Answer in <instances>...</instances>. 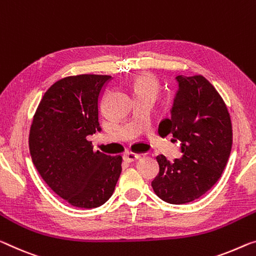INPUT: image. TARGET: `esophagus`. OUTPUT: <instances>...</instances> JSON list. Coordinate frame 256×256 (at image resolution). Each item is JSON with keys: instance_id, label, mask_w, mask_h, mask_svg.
<instances>
[{"instance_id": "34e87169", "label": "esophagus", "mask_w": 256, "mask_h": 256, "mask_svg": "<svg viewBox=\"0 0 256 256\" xmlns=\"http://www.w3.org/2000/svg\"><path fill=\"white\" fill-rule=\"evenodd\" d=\"M124 158L126 161H128V162H132V161L140 159V154H138V153L127 152V153H126V154L124 156Z\"/></svg>"}]
</instances>
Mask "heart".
Masks as SVG:
<instances>
[{"label": "heart", "instance_id": "obj_1", "mask_svg": "<svg viewBox=\"0 0 256 256\" xmlns=\"http://www.w3.org/2000/svg\"><path fill=\"white\" fill-rule=\"evenodd\" d=\"M132 89L137 96L142 95H156L158 87H156V82L152 76L148 74H140L132 80Z\"/></svg>", "mask_w": 256, "mask_h": 256}]
</instances>
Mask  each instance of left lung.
<instances>
[{"label": "left lung", "mask_w": 256, "mask_h": 256, "mask_svg": "<svg viewBox=\"0 0 256 256\" xmlns=\"http://www.w3.org/2000/svg\"><path fill=\"white\" fill-rule=\"evenodd\" d=\"M178 90L170 119L160 122V136L172 134L182 156L172 162L156 156L159 172L151 186L164 202L180 205L200 198L221 178L232 146V126L222 97L202 76L175 78Z\"/></svg>", "instance_id": "obj_1"}]
</instances>
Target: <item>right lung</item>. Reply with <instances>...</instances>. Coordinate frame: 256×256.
I'll return each instance as SVG.
<instances>
[{"mask_svg":"<svg viewBox=\"0 0 256 256\" xmlns=\"http://www.w3.org/2000/svg\"><path fill=\"white\" fill-rule=\"evenodd\" d=\"M112 76L82 74L46 90L30 132L38 174L72 206L95 208L111 198L121 174V156L94 152L88 136L102 132L100 102Z\"/></svg>","mask_w":256,"mask_h":256,"instance_id":"right-lung-1","label":"right lung"}]
</instances>
